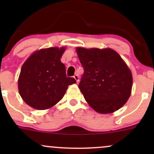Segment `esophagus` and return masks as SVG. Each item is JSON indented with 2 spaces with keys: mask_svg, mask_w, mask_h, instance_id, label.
Returning a JSON list of instances; mask_svg holds the SVG:
<instances>
[{
  "mask_svg": "<svg viewBox=\"0 0 154 154\" xmlns=\"http://www.w3.org/2000/svg\"><path fill=\"white\" fill-rule=\"evenodd\" d=\"M74 78L75 79V80L77 81V82H79V76H78V75H75V76H74Z\"/></svg>",
  "mask_w": 154,
  "mask_h": 154,
  "instance_id": "obj_1",
  "label": "esophagus"
}]
</instances>
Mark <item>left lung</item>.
Listing matches in <instances>:
<instances>
[{
    "mask_svg": "<svg viewBox=\"0 0 154 154\" xmlns=\"http://www.w3.org/2000/svg\"><path fill=\"white\" fill-rule=\"evenodd\" d=\"M84 69L79 88L90 106L100 114H110L130 98L132 76L128 65L111 48H76Z\"/></svg>",
    "mask_w": 154,
    "mask_h": 154,
    "instance_id": "8db88e82",
    "label": "left lung"
}]
</instances>
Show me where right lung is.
Segmentation results:
<instances>
[{"mask_svg":"<svg viewBox=\"0 0 154 154\" xmlns=\"http://www.w3.org/2000/svg\"><path fill=\"white\" fill-rule=\"evenodd\" d=\"M66 48L36 51L26 60L18 79L19 94L25 103L38 110L50 109L60 101L68 86L76 83L67 77L61 58Z\"/></svg>","mask_w":154,"mask_h":154,"instance_id":"right-lung-1","label":"right lung"}]
</instances>
